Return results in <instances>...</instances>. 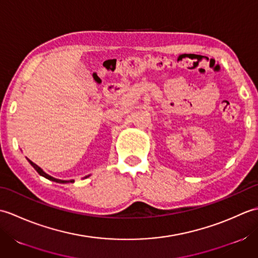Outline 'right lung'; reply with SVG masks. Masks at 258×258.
I'll return each instance as SVG.
<instances>
[{
  "mask_svg": "<svg viewBox=\"0 0 258 258\" xmlns=\"http://www.w3.org/2000/svg\"><path fill=\"white\" fill-rule=\"evenodd\" d=\"M29 161V163L31 164V165L35 168V171L41 175V176H43V177H45V178H47V179H50V180H53V182H56V183H62V184H64V183H73L74 182V179H71V180H62V179H57V178H54V177H52V176H50V175L48 174H46L44 171H43V169L40 167V166H37L35 163H33L32 161H30V160H27ZM85 177H89V176H85Z\"/></svg>",
  "mask_w": 258,
  "mask_h": 258,
  "instance_id": "obj_1",
  "label": "right lung"
}]
</instances>
